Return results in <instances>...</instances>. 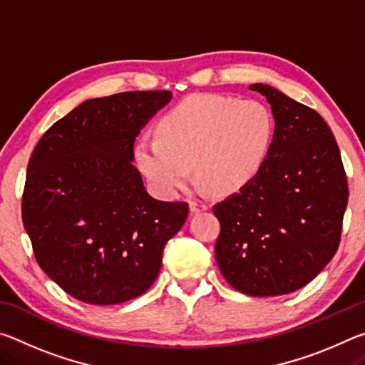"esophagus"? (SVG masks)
Listing matches in <instances>:
<instances>
[{"label":"esophagus","instance_id":"34e87169","mask_svg":"<svg viewBox=\"0 0 365 365\" xmlns=\"http://www.w3.org/2000/svg\"><path fill=\"white\" fill-rule=\"evenodd\" d=\"M207 205L206 202H202L200 200H191L190 201V211L191 212H201V211H206Z\"/></svg>","mask_w":365,"mask_h":365}]
</instances>
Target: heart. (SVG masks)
<instances>
[{
	"label": "heart",
	"mask_w": 365,
	"mask_h": 365,
	"mask_svg": "<svg viewBox=\"0 0 365 365\" xmlns=\"http://www.w3.org/2000/svg\"><path fill=\"white\" fill-rule=\"evenodd\" d=\"M272 117L262 104L217 95L191 96L158 123V138H141L135 158L159 195L174 197L196 178L214 193L246 187L267 158Z\"/></svg>",
	"instance_id": "1"
}]
</instances>
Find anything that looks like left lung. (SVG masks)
<instances>
[{
	"instance_id": "obj_1",
	"label": "left lung",
	"mask_w": 365,
	"mask_h": 365,
	"mask_svg": "<svg viewBox=\"0 0 365 365\" xmlns=\"http://www.w3.org/2000/svg\"><path fill=\"white\" fill-rule=\"evenodd\" d=\"M274 140L257 175L214 205L220 222L215 261L250 296H279L307 285L335 256L348 205V180L330 127L316 110L269 85Z\"/></svg>"
}]
</instances>
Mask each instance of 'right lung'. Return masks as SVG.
<instances>
[{
    "label": "right lung",
    "instance_id": "1",
    "mask_svg": "<svg viewBox=\"0 0 365 365\" xmlns=\"http://www.w3.org/2000/svg\"><path fill=\"white\" fill-rule=\"evenodd\" d=\"M170 98L154 90L88 100L35 146L22 222L36 262L78 301L108 306L143 294L187 219L188 202L154 200L133 165L140 128Z\"/></svg>",
    "mask_w": 365,
    "mask_h": 365
}]
</instances>
